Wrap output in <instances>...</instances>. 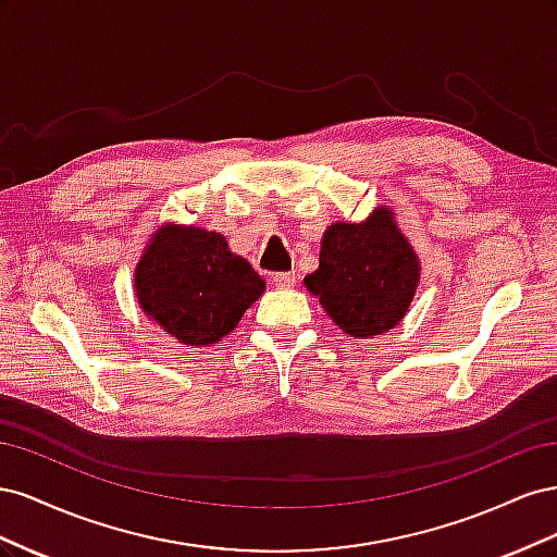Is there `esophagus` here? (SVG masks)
Listing matches in <instances>:
<instances>
[{"label": "esophagus", "instance_id": "34e87169", "mask_svg": "<svg viewBox=\"0 0 557 557\" xmlns=\"http://www.w3.org/2000/svg\"><path fill=\"white\" fill-rule=\"evenodd\" d=\"M274 283L278 285V288H290V285H295V274L293 272H278V274H274Z\"/></svg>", "mask_w": 557, "mask_h": 557}]
</instances>
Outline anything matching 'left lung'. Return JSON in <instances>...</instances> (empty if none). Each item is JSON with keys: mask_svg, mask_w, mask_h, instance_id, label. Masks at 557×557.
<instances>
[{"mask_svg": "<svg viewBox=\"0 0 557 557\" xmlns=\"http://www.w3.org/2000/svg\"><path fill=\"white\" fill-rule=\"evenodd\" d=\"M305 283L346 334L372 339L407 313L418 258L391 211H376L360 225L334 223L320 246V264Z\"/></svg>", "mask_w": 557, "mask_h": 557, "instance_id": "left-lung-1", "label": "left lung"}]
</instances>
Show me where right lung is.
<instances>
[{
	"mask_svg": "<svg viewBox=\"0 0 557 557\" xmlns=\"http://www.w3.org/2000/svg\"><path fill=\"white\" fill-rule=\"evenodd\" d=\"M141 309L181 344L207 346L237 327L264 281L223 234L162 227L134 274Z\"/></svg>",
	"mask_w": 557,
	"mask_h": 557,
	"instance_id": "right-lung-1",
	"label": "right lung"
}]
</instances>
